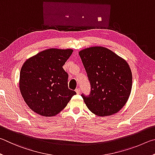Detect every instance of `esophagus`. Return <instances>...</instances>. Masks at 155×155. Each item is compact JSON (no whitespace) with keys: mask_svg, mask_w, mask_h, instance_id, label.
<instances>
[{"mask_svg":"<svg viewBox=\"0 0 155 155\" xmlns=\"http://www.w3.org/2000/svg\"><path fill=\"white\" fill-rule=\"evenodd\" d=\"M75 92H76V93H77V94H80V89L79 88H76L75 89Z\"/></svg>","mask_w":155,"mask_h":155,"instance_id":"esophagus-1","label":"esophagus"}]
</instances>
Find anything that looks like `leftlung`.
Here are the masks:
<instances>
[{
    "mask_svg": "<svg viewBox=\"0 0 155 155\" xmlns=\"http://www.w3.org/2000/svg\"><path fill=\"white\" fill-rule=\"evenodd\" d=\"M91 85V94H82L88 110L99 116L118 112L129 99L132 73L125 60L112 50L93 46L79 51Z\"/></svg>",
    "mask_w": 155,
    "mask_h": 155,
    "instance_id": "1",
    "label": "left lung"
}]
</instances>
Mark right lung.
<instances>
[{
	"label": "right lung",
	"mask_w": 155,
	"mask_h": 155,
	"mask_svg": "<svg viewBox=\"0 0 155 155\" xmlns=\"http://www.w3.org/2000/svg\"><path fill=\"white\" fill-rule=\"evenodd\" d=\"M73 51L47 49L24 62L20 74V91L34 112L47 117L56 116L76 94L68 88V74L62 68Z\"/></svg>",
	"instance_id": "obj_1"
}]
</instances>
